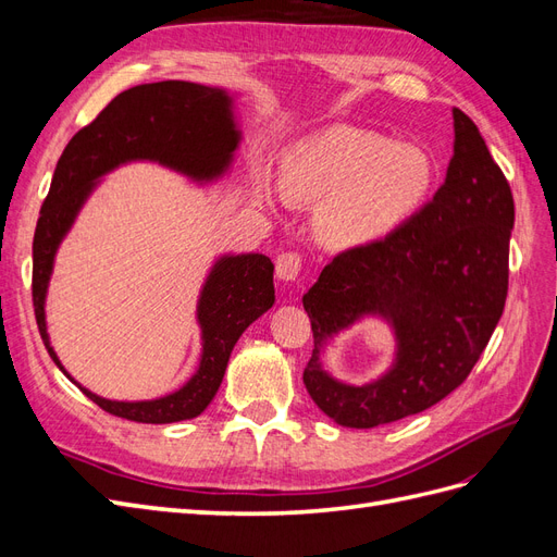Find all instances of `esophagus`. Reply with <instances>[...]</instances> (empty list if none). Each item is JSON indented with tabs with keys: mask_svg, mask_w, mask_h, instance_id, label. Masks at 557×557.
Wrapping results in <instances>:
<instances>
[{
	"mask_svg": "<svg viewBox=\"0 0 557 557\" xmlns=\"http://www.w3.org/2000/svg\"><path fill=\"white\" fill-rule=\"evenodd\" d=\"M301 272V258L297 256V252H281V256L276 258V276L278 281H285L290 283L299 276Z\"/></svg>",
	"mask_w": 557,
	"mask_h": 557,
	"instance_id": "obj_1",
	"label": "esophagus"
}]
</instances>
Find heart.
I'll return each instance as SVG.
<instances>
[{
  "mask_svg": "<svg viewBox=\"0 0 557 557\" xmlns=\"http://www.w3.org/2000/svg\"><path fill=\"white\" fill-rule=\"evenodd\" d=\"M436 164L423 146L393 144L372 132L327 129L285 158L276 190L315 209V237L330 250L374 246L425 205Z\"/></svg>",
  "mask_w": 557,
  "mask_h": 557,
  "instance_id": "heart-1",
  "label": "heart"
}]
</instances>
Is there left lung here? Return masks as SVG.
Wrapping results in <instances>:
<instances>
[{
  "instance_id": "obj_1",
  "label": "left lung",
  "mask_w": 557,
  "mask_h": 557,
  "mask_svg": "<svg viewBox=\"0 0 557 557\" xmlns=\"http://www.w3.org/2000/svg\"><path fill=\"white\" fill-rule=\"evenodd\" d=\"M453 158L442 188L391 237L339 252L301 297L313 330L305 385L336 425L369 430L420 413L471 372L509 290L513 195L479 127L453 109ZM364 317L396 336L394 364L350 386L322 367L326 344Z\"/></svg>"
}]
</instances>
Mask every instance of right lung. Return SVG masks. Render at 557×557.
<instances>
[{
  "instance_id": "1",
  "label": "right lung",
  "mask_w": 557,
  "mask_h": 557,
  "mask_svg": "<svg viewBox=\"0 0 557 557\" xmlns=\"http://www.w3.org/2000/svg\"><path fill=\"white\" fill-rule=\"evenodd\" d=\"M242 144L234 95L190 81H162L111 99L95 121L74 134L58 160L32 244V301L41 339L60 372L104 411L134 423H178L197 418L223 383L230 352L244 330L274 307V264L262 252H225L201 283L197 325L201 356L178 391L141 401L99 397L62 367L50 346L46 295L58 248L102 176L129 162H156L199 185L223 178Z\"/></svg>"
}]
</instances>
